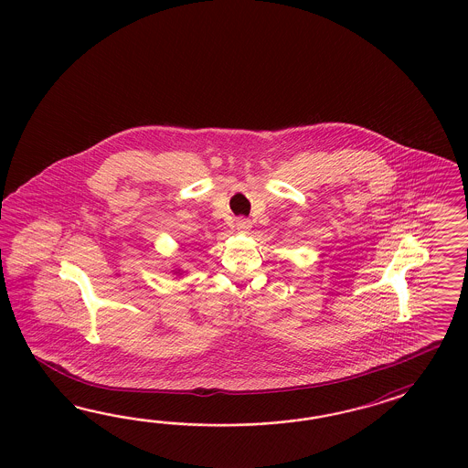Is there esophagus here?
<instances>
[{
  "label": "esophagus",
  "mask_w": 468,
  "mask_h": 468,
  "mask_svg": "<svg viewBox=\"0 0 468 468\" xmlns=\"http://www.w3.org/2000/svg\"><path fill=\"white\" fill-rule=\"evenodd\" d=\"M235 228H237V231H240V233H247V231L252 228V223H250V219H247V218H239L237 223H235Z\"/></svg>",
  "instance_id": "esophagus-1"
}]
</instances>
